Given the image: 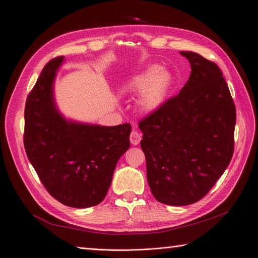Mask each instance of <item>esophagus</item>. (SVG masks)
Wrapping results in <instances>:
<instances>
[{"instance_id": "obj_1", "label": "esophagus", "mask_w": 258, "mask_h": 258, "mask_svg": "<svg viewBox=\"0 0 258 258\" xmlns=\"http://www.w3.org/2000/svg\"><path fill=\"white\" fill-rule=\"evenodd\" d=\"M141 135L139 134L138 131L136 130H132L131 134H130V142L132 145H138L140 143V141H141Z\"/></svg>"}]
</instances>
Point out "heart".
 I'll use <instances>...</instances> for the list:
<instances>
[{"label":"heart","mask_w":258,"mask_h":258,"mask_svg":"<svg viewBox=\"0 0 258 258\" xmlns=\"http://www.w3.org/2000/svg\"><path fill=\"white\" fill-rule=\"evenodd\" d=\"M170 85L171 75L157 66H151L132 76L124 85V90L135 95L140 93L137 100L139 111L151 114L157 111L166 101Z\"/></svg>","instance_id":"b5f03b06"}]
</instances>
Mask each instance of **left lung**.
Wrapping results in <instances>:
<instances>
[{
	"label": "left lung",
	"instance_id": "obj_1",
	"mask_svg": "<svg viewBox=\"0 0 258 258\" xmlns=\"http://www.w3.org/2000/svg\"><path fill=\"white\" fill-rule=\"evenodd\" d=\"M190 76L177 96L139 122L147 182L161 204L204 198L233 154L236 107L223 73L197 52L181 51Z\"/></svg>",
	"mask_w": 258,
	"mask_h": 258
}]
</instances>
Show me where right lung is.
<instances>
[{
	"label": "right lung",
	"instance_id": "add662e5",
	"mask_svg": "<svg viewBox=\"0 0 258 258\" xmlns=\"http://www.w3.org/2000/svg\"><path fill=\"white\" fill-rule=\"evenodd\" d=\"M63 61L64 57L50 60L29 93L23 143L51 196L64 206L85 209L105 198L117 161L130 146L131 126L67 119L53 97L54 79Z\"/></svg>",
	"mask_w": 258,
	"mask_h": 258
}]
</instances>
